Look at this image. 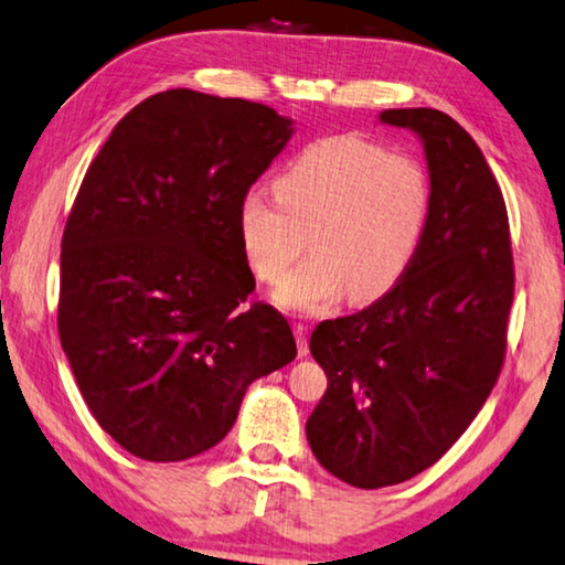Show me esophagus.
<instances>
[{
	"label": "esophagus",
	"instance_id": "1",
	"mask_svg": "<svg viewBox=\"0 0 565 565\" xmlns=\"http://www.w3.org/2000/svg\"><path fill=\"white\" fill-rule=\"evenodd\" d=\"M292 333H295V341H298L300 359H306V355L310 353V349H308V328L302 326V323H295L292 326Z\"/></svg>",
	"mask_w": 565,
	"mask_h": 565
}]
</instances>
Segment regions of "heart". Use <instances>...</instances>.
Wrapping results in <instances>:
<instances>
[{
	"label": "heart",
	"mask_w": 565,
	"mask_h": 565,
	"mask_svg": "<svg viewBox=\"0 0 565 565\" xmlns=\"http://www.w3.org/2000/svg\"><path fill=\"white\" fill-rule=\"evenodd\" d=\"M429 212L431 184L419 161L338 136L308 146L277 177V194L247 189L237 234L253 273L277 282L300 255V232H308L310 257L273 300L288 312H323L345 290L355 302L392 290L409 270Z\"/></svg>",
	"instance_id": "b5f03b06"
}]
</instances>
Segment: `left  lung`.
<instances>
[{
	"label": "left lung",
	"instance_id": "1",
	"mask_svg": "<svg viewBox=\"0 0 565 565\" xmlns=\"http://www.w3.org/2000/svg\"><path fill=\"white\" fill-rule=\"evenodd\" d=\"M379 120L422 141L429 222L384 298L312 331L328 388L306 424L318 462L361 490L412 480L470 427L505 359L515 285L505 202L472 136L434 108Z\"/></svg>",
	"mask_w": 565,
	"mask_h": 565
}]
</instances>
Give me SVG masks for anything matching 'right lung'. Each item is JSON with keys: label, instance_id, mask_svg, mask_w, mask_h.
<instances>
[{"label": "right lung", "instance_id": "obj_1", "mask_svg": "<svg viewBox=\"0 0 565 565\" xmlns=\"http://www.w3.org/2000/svg\"><path fill=\"white\" fill-rule=\"evenodd\" d=\"M295 134L239 98L156 93L85 173L60 255V343L95 422L134 457L181 462L227 437L247 386L298 349L280 312L242 308L255 275L239 196Z\"/></svg>", "mask_w": 565, "mask_h": 565}]
</instances>
